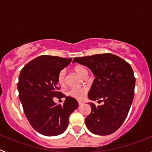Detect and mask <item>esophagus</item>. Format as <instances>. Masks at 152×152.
Wrapping results in <instances>:
<instances>
[{
	"mask_svg": "<svg viewBox=\"0 0 152 152\" xmlns=\"http://www.w3.org/2000/svg\"><path fill=\"white\" fill-rule=\"evenodd\" d=\"M84 103H85V102H84V101H78V104L80 106L83 105V104H84Z\"/></svg>",
	"mask_w": 152,
	"mask_h": 152,
	"instance_id": "obj_1",
	"label": "esophagus"
}]
</instances>
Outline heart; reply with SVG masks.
I'll return each mask as SVG.
<instances>
[{
	"mask_svg": "<svg viewBox=\"0 0 152 152\" xmlns=\"http://www.w3.org/2000/svg\"><path fill=\"white\" fill-rule=\"evenodd\" d=\"M74 71H75L80 77H82L84 74L88 73V71L82 65H75L74 67ZM58 81L61 85H64L65 84V72L64 71H61L58 76ZM88 92V89L86 88H74L72 89L68 92V94L70 96L76 98L77 100H81L85 96L86 94Z\"/></svg>",
	"mask_w": 152,
	"mask_h": 152,
	"instance_id": "obj_1",
	"label": "heart"
}]
</instances>
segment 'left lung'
<instances>
[{
    "label": "left lung",
    "instance_id": "1",
    "mask_svg": "<svg viewBox=\"0 0 152 152\" xmlns=\"http://www.w3.org/2000/svg\"><path fill=\"white\" fill-rule=\"evenodd\" d=\"M73 62L92 71L95 78L88 98L104 103L97 107L89 103L91 113L86 117V126L96 135L113 133L126 119L133 100L135 78L131 65L110 53L75 58Z\"/></svg>",
    "mask_w": 152,
    "mask_h": 152
}]
</instances>
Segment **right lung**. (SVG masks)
Wrapping results in <instances>:
<instances>
[{"label":"right lung","instance_id":"right-lung-1","mask_svg":"<svg viewBox=\"0 0 152 152\" xmlns=\"http://www.w3.org/2000/svg\"><path fill=\"white\" fill-rule=\"evenodd\" d=\"M72 58L41 56L29 61L21 70L17 88L24 113L33 129L46 136L63 133L70 115L78 107L75 98L66 96L62 105L53 100L64 96L58 86V76Z\"/></svg>","mask_w":152,"mask_h":152}]
</instances>
